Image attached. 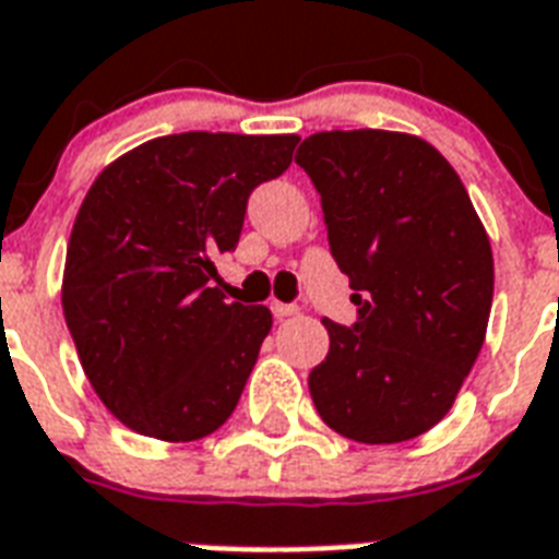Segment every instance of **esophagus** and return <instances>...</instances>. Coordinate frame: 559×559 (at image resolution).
Segmentation results:
<instances>
[{"label": "esophagus", "instance_id": "1", "mask_svg": "<svg viewBox=\"0 0 559 559\" xmlns=\"http://www.w3.org/2000/svg\"><path fill=\"white\" fill-rule=\"evenodd\" d=\"M271 311H274V318H292V314H297V306H294V302H280V300H274L271 302Z\"/></svg>", "mask_w": 559, "mask_h": 559}]
</instances>
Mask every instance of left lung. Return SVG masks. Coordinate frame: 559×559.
<instances>
[{
  "instance_id": "left-lung-1",
  "label": "left lung",
  "mask_w": 559,
  "mask_h": 559,
  "mask_svg": "<svg viewBox=\"0 0 559 559\" xmlns=\"http://www.w3.org/2000/svg\"><path fill=\"white\" fill-rule=\"evenodd\" d=\"M294 163L323 206L356 323L323 320L309 373L320 419L358 443H402L449 414L481 353L492 306L490 239L455 168L393 131H323Z\"/></svg>"
}]
</instances>
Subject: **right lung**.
<instances>
[{
	"label": "right lung",
	"instance_id": "1",
	"mask_svg": "<svg viewBox=\"0 0 559 559\" xmlns=\"http://www.w3.org/2000/svg\"><path fill=\"white\" fill-rule=\"evenodd\" d=\"M294 145V133H175L90 186L63 314L98 400L133 431L198 440L239 405L271 311L224 300L212 257L236 250L250 192L292 166Z\"/></svg>",
	"mask_w": 559,
	"mask_h": 559
}]
</instances>
